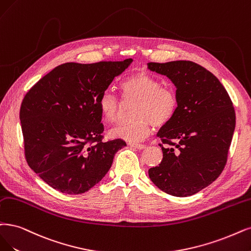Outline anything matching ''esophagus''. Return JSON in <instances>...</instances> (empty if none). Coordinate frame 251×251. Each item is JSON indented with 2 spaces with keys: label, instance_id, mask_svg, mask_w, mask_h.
I'll use <instances>...</instances> for the list:
<instances>
[{
  "label": "esophagus",
  "instance_id": "esophagus-1",
  "mask_svg": "<svg viewBox=\"0 0 251 251\" xmlns=\"http://www.w3.org/2000/svg\"><path fill=\"white\" fill-rule=\"evenodd\" d=\"M129 146L130 147H132V148H135V149H138V150H144L145 148H146V146L145 145H143V144H135V143H129L128 144Z\"/></svg>",
  "mask_w": 251,
  "mask_h": 251
}]
</instances>
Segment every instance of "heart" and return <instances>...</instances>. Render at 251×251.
Wrapping results in <instances>:
<instances>
[{"label":"heart","instance_id":"1","mask_svg":"<svg viewBox=\"0 0 251 251\" xmlns=\"http://www.w3.org/2000/svg\"><path fill=\"white\" fill-rule=\"evenodd\" d=\"M121 91L126 100L137 101L134 111L135 121L111 129V137L121 138L130 143L143 141L155 126L169 123L177 110V95L173 89L163 87L160 79L152 74L141 71L131 74L121 83ZM121 102L105 92L99 100L102 118L108 124L116 123L121 116Z\"/></svg>","mask_w":251,"mask_h":251}]
</instances>
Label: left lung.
I'll use <instances>...</instances> for the list:
<instances>
[{
  "mask_svg": "<svg viewBox=\"0 0 251 251\" xmlns=\"http://www.w3.org/2000/svg\"><path fill=\"white\" fill-rule=\"evenodd\" d=\"M148 69L171 79L178 100L174 117L157 133L174 147L160 145L162 161L149 177L171 196H192L225 169L236 126L233 102L214 74L194 62L149 63Z\"/></svg>",
  "mask_w": 251,
  "mask_h": 251,
  "instance_id": "left-lung-1",
  "label": "left lung"
}]
</instances>
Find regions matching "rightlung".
Returning <instances> with one entry per match:
<instances>
[{"label":"right lung","mask_w":251,"mask_h":251,"mask_svg":"<svg viewBox=\"0 0 251 251\" xmlns=\"http://www.w3.org/2000/svg\"><path fill=\"white\" fill-rule=\"evenodd\" d=\"M132 62L65 63L26 93L20 111L25 159L53 189L87 192L103 179L115 154L126 146L121 138L101 141L99 100Z\"/></svg>","instance_id":"obj_1"}]
</instances>
